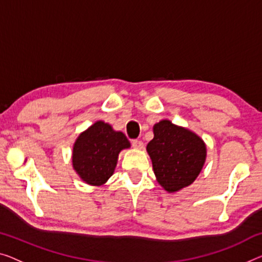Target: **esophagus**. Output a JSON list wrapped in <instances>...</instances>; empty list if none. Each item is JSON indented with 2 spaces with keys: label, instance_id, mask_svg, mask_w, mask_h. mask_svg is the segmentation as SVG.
<instances>
[{
  "label": "esophagus",
  "instance_id": "34e87169",
  "mask_svg": "<svg viewBox=\"0 0 262 262\" xmlns=\"http://www.w3.org/2000/svg\"><path fill=\"white\" fill-rule=\"evenodd\" d=\"M132 146L136 148V149H142L143 148V142L140 141V140H133Z\"/></svg>",
  "mask_w": 262,
  "mask_h": 262
}]
</instances>
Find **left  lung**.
I'll list each match as a JSON object with an SVG mask.
<instances>
[{"instance_id": "1", "label": "left lung", "mask_w": 262, "mask_h": 262, "mask_svg": "<svg viewBox=\"0 0 262 262\" xmlns=\"http://www.w3.org/2000/svg\"><path fill=\"white\" fill-rule=\"evenodd\" d=\"M158 182L167 192L189 186L202 169L206 146L196 134L168 120L154 126V139L147 144Z\"/></svg>"}]
</instances>
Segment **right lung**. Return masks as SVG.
Listing matches in <instances>:
<instances>
[{
  "mask_svg": "<svg viewBox=\"0 0 262 262\" xmlns=\"http://www.w3.org/2000/svg\"><path fill=\"white\" fill-rule=\"evenodd\" d=\"M130 146L126 135L97 121L77 138L73 149V167L89 185L101 186L114 173L119 153Z\"/></svg>",
  "mask_w": 262,
  "mask_h": 262,
  "instance_id": "1",
  "label": "right lung"
}]
</instances>
